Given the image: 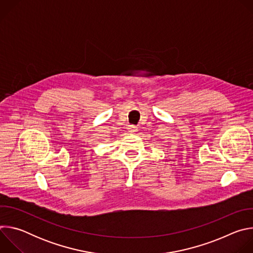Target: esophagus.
Here are the masks:
<instances>
[{
  "instance_id": "esophagus-1",
  "label": "esophagus",
  "mask_w": 253,
  "mask_h": 253,
  "mask_svg": "<svg viewBox=\"0 0 253 253\" xmlns=\"http://www.w3.org/2000/svg\"><path fill=\"white\" fill-rule=\"evenodd\" d=\"M137 131H138V129H137L136 126H134V125H129V126H128V132H129V133L134 134V133H136Z\"/></svg>"
}]
</instances>
